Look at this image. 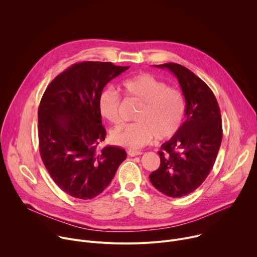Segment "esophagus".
<instances>
[{"mask_svg":"<svg viewBox=\"0 0 257 257\" xmlns=\"http://www.w3.org/2000/svg\"><path fill=\"white\" fill-rule=\"evenodd\" d=\"M127 154H128L130 157H136V156H140L142 153H141V152H139V151L128 150V151H127Z\"/></svg>","mask_w":257,"mask_h":257,"instance_id":"obj_1","label":"esophagus"}]
</instances>
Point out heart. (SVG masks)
Masks as SVG:
<instances>
[{"instance_id":"1","label":"heart","mask_w":257,"mask_h":257,"mask_svg":"<svg viewBox=\"0 0 257 257\" xmlns=\"http://www.w3.org/2000/svg\"><path fill=\"white\" fill-rule=\"evenodd\" d=\"M121 90L127 98L139 103L135 122L116 126L111 131L112 140L125 148L137 149L150 143L155 137L166 140L181 128L186 114V100L183 93L150 73H140L121 82ZM121 97L112 88H104L98 95L99 115L109 123L119 120Z\"/></svg>"}]
</instances>
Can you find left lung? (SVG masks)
<instances>
[{"label":"left lung","instance_id":"8db88e82","mask_svg":"<svg viewBox=\"0 0 257 257\" xmlns=\"http://www.w3.org/2000/svg\"><path fill=\"white\" fill-rule=\"evenodd\" d=\"M177 77L186 100V121L161 146V165L150 175L152 184L170 197H182L198 188L210 173L223 139L221 111L207 86L186 67L166 63Z\"/></svg>","mask_w":257,"mask_h":257}]
</instances>
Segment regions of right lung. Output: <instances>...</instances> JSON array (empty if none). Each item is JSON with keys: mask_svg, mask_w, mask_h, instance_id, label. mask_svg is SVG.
Instances as JSON below:
<instances>
[{"mask_svg": "<svg viewBox=\"0 0 257 257\" xmlns=\"http://www.w3.org/2000/svg\"><path fill=\"white\" fill-rule=\"evenodd\" d=\"M129 67L76 63L59 74L42 97L41 157L54 182L72 197L85 200L100 194L126 160V152L117 146L97 151L105 137L97 99L106 83Z\"/></svg>", "mask_w": 257, "mask_h": 257, "instance_id": "add662e5", "label": "right lung"}]
</instances>
